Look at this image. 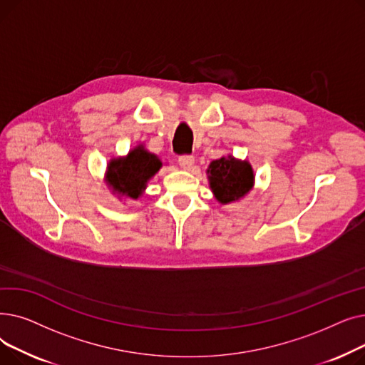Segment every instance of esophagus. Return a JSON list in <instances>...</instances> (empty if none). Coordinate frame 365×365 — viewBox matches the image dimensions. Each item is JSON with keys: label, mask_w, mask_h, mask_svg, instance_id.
Here are the masks:
<instances>
[{"label": "esophagus", "mask_w": 365, "mask_h": 365, "mask_svg": "<svg viewBox=\"0 0 365 365\" xmlns=\"http://www.w3.org/2000/svg\"><path fill=\"white\" fill-rule=\"evenodd\" d=\"M194 161L195 158L192 155H187V153H185V155H180L179 157V165L183 168V170H189L190 167L194 165Z\"/></svg>", "instance_id": "esophagus-1"}]
</instances>
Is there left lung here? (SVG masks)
<instances>
[{
    "mask_svg": "<svg viewBox=\"0 0 365 365\" xmlns=\"http://www.w3.org/2000/svg\"><path fill=\"white\" fill-rule=\"evenodd\" d=\"M207 173L216 200L222 204L244 197L253 186L252 165L247 161H237L232 157L212 161Z\"/></svg>",
    "mask_w": 365,
    "mask_h": 365,
    "instance_id": "obj_1",
    "label": "left lung"
}]
</instances>
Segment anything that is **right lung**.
Wrapping results in <instances>:
<instances>
[{"label":"right lung","instance_id":"right-lung-1","mask_svg":"<svg viewBox=\"0 0 365 365\" xmlns=\"http://www.w3.org/2000/svg\"><path fill=\"white\" fill-rule=\"evenodd\" d=\"M161 161L142 146L133 149L127 158L113 160L108 167V183L113 190L130 198H139L146 182L160 170Z\"/></svg>","mask_w":365,"mask_h":365}]
</instances>
